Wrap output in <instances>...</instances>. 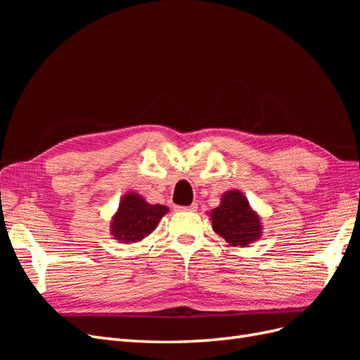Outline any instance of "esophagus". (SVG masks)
<instances>
[{
  "label": "esophagus",
  "instance_id": "34e87169",
  "mask_svg": "<svg viewBox=\"0 0 360 360\" xmlns=\"http://www.w3.org/2000/svg\"><path fill=\"white\" fill-rule=\"evenodd\" d=\"M197 209H198V204H195V202H192L188 207H180V205L176 207L177 212H197Z\"/></svg>",
  "mask_w": 360,
  "mask_h": 360
}]
</instances>
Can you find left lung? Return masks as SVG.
<instances>
[{"label":"left lung","mask_w":360,"mask_h":360,"mask_svg":"<svg viewBox=\"0 0 360 360\" xmlns=\"http://www.w3.org/2000/svg\"><path fill=\"white\" fill-rule=\"evenodd\" d=\"M209 214L213 231L231 246L246 248L263 236L261 216L240 191L233 189L222 193L221 204Z\"/></svg>","instance_id":"8db88e82"}]
</instances>
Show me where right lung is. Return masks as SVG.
Returning <instances> with one entry per match:
<instances>
[{
	"mask_svg": "<svg viewBox=\"0 0 360 360\" xmlns=\"http://www.w3.org/2000/svg\"><path fill=\"white\" fill-rule=\"evenodd\" d=\"M168 212L167 205L150 204L141 195L127 192L111 219V236L120 243H138L156 230Z\"/></svg>",
	"mask_w": 360,
	"mask_h": 360,
	"instance_id": "obj_1",
	"label": "right lung"
}]
</instances>
